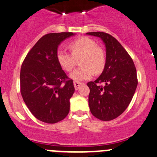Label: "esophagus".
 <instances>
[{"mask_svg":"<svg viewBox=\"0 0 157 157\" xmlns=\"http://www.w3.org/2000/svg\"><path fill=\"white\" fill-rule=\"evenodd\" d=\"M82 84H83V83H81V82L74 81V87H75V90H78L79 89H80V86H81Z\"/></svg>","mask_w":157,"mask_h":157,"instance_id":"34e87169","label":"esophagus"}]
</instances>
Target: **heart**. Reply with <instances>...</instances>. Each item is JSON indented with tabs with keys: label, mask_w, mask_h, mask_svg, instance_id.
Here are the masks:
<instances>
[{
	"label": "heart",
	"mask_w": 157,
	"mask_h": 157,
	"mask_svg": "<svg viewBox=\"0 0 157 157\" xmlns=\"http://www.w3.org/2000/svg\"><path fill=\"white\" fill-rule=\"evenodd\" d=\"M71 54L63 49L56 52V59L63 70L71 71L76 64V59H80V67L74 70L70 77L75 81L89 80L95 71L101 73L106 63L105 52L96 45L95 40L86 37H81L71 41L68 44Z\"/></svg>",
	"instance_id": "obj_1"
}]
</instances>
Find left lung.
I'll use <instances>...</instances> for the list:
<instances>
[{
	"label": "left lung",
	"mask_w": 157,
	"mask_h": 157,
	"mask_svg": "<svg viewBox=\"0 0 157 157\" xmlns=\"http://www.w3.org/2000/svg\"><path fill=\"white\" fill-rule=\"evenodd\" d=\"M86 34L100 37L106 47L104 71L95 81L87 83L90 90L89 106L94 117L109 121L122 114L132 99L138 85L136 68L126 49L113 36L101 31Z\"/></svg>",
	"instance_id": "8db88e82"
}]
</instances>
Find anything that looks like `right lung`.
<instances>
[{"instance_id": "right-lung-1", "label": "right lung", "mask_w": 157, "mask_h": 157, "mask_svg": "<svg viewBox=\"0 0 157 157\" xmlns=\"http://www.w3.org/2000/svg\"><path fill=\"white\" fill-rule=\"evenodd\" d=\"M72 32L45 34L34 44L22 62L20 90L25 103L37 120L56 123L65 119L70 110L74 92L73 80L59 65V44Z\"/></svg>"}]
</instances>
